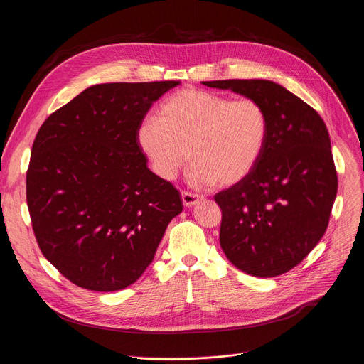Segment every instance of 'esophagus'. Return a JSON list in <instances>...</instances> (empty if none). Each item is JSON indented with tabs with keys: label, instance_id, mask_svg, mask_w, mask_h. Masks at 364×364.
Returning a JSON list of instances; mask_svg holds the SVG:
<instances>
[{
	"label": "esophagus",
	"instance_id": "34e87169",
	"mask_svg": "<svg viewBox=\"0 0 364 364\" xmlns=\"http://www.w3.org/2000/svg\"><path fill=\"white\" fill-rule=\"evenodd\" d=\"M182 201L185 207H192L196 205L200 200H203V196L200 194H194V192H188V191H182Z\"/></svg>",
	"mask_w": 364,
	"mask_h": 364
}]
</instances>
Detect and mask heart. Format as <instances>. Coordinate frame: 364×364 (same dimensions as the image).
Listing matches in <instances>:
<instances>
[{"instance_id": "1", "label": "heart", "mask_w": 364, "mask_h": 364, "mask_svg": "<svg viewBox=\"0 0 364 364\" xmlns=\"http://www.w3.org/2000/svg\"><path fill=\"white\" fill-rule=\"evenodd\" d=\"M269 136L264 107L252 98H235L186 88L168 97L159 116L145 117L138 142L154 172L173 181L189 159L196 186H232L260 163Z\"/></svg>"}]
</instances>
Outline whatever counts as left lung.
Instances as JSON below:
<instances>
[{"label":"left lung","instance_id":"obj_1","mask_svg":"<svg viewBox=\"0 0 364 364\" xmlns=\"http://www.w3.org/2000/svg\"><path fill=\"white\" fill-rule=\"evenodd\" d=\"M259 101L269 136L260 163L215 196L220 247L240 270L273 277L300 264L326 232L338 191L326 124L281 85L264 79L203 82Z\"/></svg>","mask_w":364,"mask_h":364}]
</instances>
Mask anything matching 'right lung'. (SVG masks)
I'll use <instances>...</instances> for the list:
<instances>
[{"label": "right lung", "mask_w": 364, "mask_h": 364, "mask_svg": "<svg viewBox=\"0 0 364 364\" xmlns=\"http://www.w3.org/2000/svg\"><path fill=\"white\" fill-rule=\"evenodd\" d=\"M179 80L101 83L42 123L26 201L44 257L72 284L110 292L132 285L182 211L179 191L146 167L138 129Z\"/></svg>", "instance_id": "add662e5"}]
</instances>
